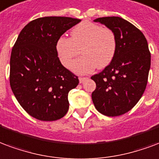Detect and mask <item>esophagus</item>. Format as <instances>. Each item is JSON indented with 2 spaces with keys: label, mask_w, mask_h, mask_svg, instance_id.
Segmentation results:
<instances>
[{
  "label": "esophagus",
  "mask_w": 159,
  "mask_h": 159,
  "mask_svg": "<svg viewBox=\"0 0 159 159\" xmlns=\"http://www.w3.org/2000/svg\"><path fill=\"white\" fill-rule=\"evenodd\" d=\"M86 79H87V77H79V83H83Z\"/></svg>",
  "instance_id": "34e87169"
}]
</instances>
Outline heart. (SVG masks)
<instances>
[{"label": "heart", "mask_w": 159, "mask_h": 159, "mask_svg": "<svg viewBox=\"0 0 159 159\" xmlns=\"http://www.w3.org/2000/svg\"><path fill=\"white\" fill-rule=\"evenodd\" d=\"M56 50L60 61L66 67H69L82 51L83 56L73 62L71 69L76 73L87 74L97 66L101 69L111 63L116 56V38L111 29L83 21L74 27L70 38H58Z\"/></svg>", "instance_id": "heart-1"}]
</instances>
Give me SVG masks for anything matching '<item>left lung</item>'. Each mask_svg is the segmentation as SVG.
Instances as JSON below:
<instances>
[{
  "label": "left lung",
  "instance_id": "left-lung-1",
  "mask_svg": "<svg viewBox=\"0 0 159 159\" xmlns=\"http://www.w3.org/2000/svg\"><path fill=\"white\" fill-rule=\"evenodd\" d=\"M94 22L114 32L116 52L111 63L91 77L96 83L92 99L104 116H121L136 105L147 87L151 66L148 41L139 29L121 17H98Z\"/></svg>",
  "mask_w": 159,
  "mask_h": 159
}]
</instances>
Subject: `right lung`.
<instances>
[{
    "mask_svg": "<svg viewBox=\"0 0 159 159\" xmlns=\"http://www.w3.org/2000/svg\"><path fill=\"white\" fill-rule=\"evenodd\" d=\"M80 22L67 17H39L20 32L11 54L10 85L20 105L34 118L53 121L67 113L68 93L79 80L62 66L56 43Z\"/></svg>",
    "mask_w": 159,
    "mask_h": 159,
    "instance_id": "right-lung-1",
    "label": "right lung"
}]
</instances>
